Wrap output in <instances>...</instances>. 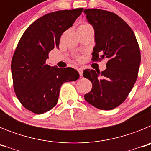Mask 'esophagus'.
<instances>
[{
    "instance_id": "esophagus-1",
    "label": "esophagus",
    "mask_w": 151,
    "mask_h": 151,
    "mask_svg": "<svg viewBox=\"0 0 151 151\" xmlns=\"http://www.w3.org/2000/svg\"><path fill=\"white\" fill-rule=\"evenodd\" d=\"M77 70H78V73H79L80 76H82V73H83V69H82V68H78V69H77Z\"/></svg>"
}]
</instances>
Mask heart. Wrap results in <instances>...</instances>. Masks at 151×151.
Returning <instances> with one entry per match:
<instances>
[{
	"mask_svg": "<svg viewBox=\"0 0 151 151\" xmlns=\"http://www.w3.org/2000/svg\"><path fill=\"white\" fill-rule=\"evenodd\" d=\"M88 26H90L88 25V24H87V23H85V24H82V25H81V26H79V27L78 28H82V27H88Z\"/></svg>",
	"mask_w": 151,
	"mask_h": 151,
	"instance_id": "heart-1",
	"label": "heart"
}]
</instances>
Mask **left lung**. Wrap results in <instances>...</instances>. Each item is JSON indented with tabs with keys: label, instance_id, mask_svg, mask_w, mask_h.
Masks as SVG:
<instances>
[{
	"label": "left lung",
	"instance_id": "obj_1",
	"mask_svg": "<svg viewBox=\"0 0 151 151\" xmlns=\"http://www.w3.org/2000/svg\"><path fill=\"white\" fill-rule=\"evenodd\" d=\"M84 13L94 29L92 60H108L101 73L84 70L83 76L92 83L85 100L100 110H113L126 99L138 78L139 46L132 29L116 13L100 9H86Z\"/></svg>",
	"mask_w": 151,
	"mask_h": 151
}]
</instances>
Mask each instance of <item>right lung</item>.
Masks as SVG:
<instances>
[{"label":"right lung","instance_id":"add662e5","mask_svg":"<svg viewBox=\"0 0 151 151\" xmlns=\"http://www.w3.org/2000/svg\"><path fill=\"white\" fill-rule=\"evenodd\" d=\"M82 11L77 8L45 14L31 24L19 41L11 62L13 88L22 106L35 114L51 110L61 85L79 78L73 68L50 66L46 60L50 50L59 48L62 34Z\"/></svg>","mask_w":151,"mask_h":151}]
</instances>
